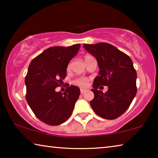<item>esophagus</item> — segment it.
<instances>
[{
  "label": "esophagus",
  "mask_w": 158,
  "mask_h": 158,
  "mask_svg": "<svg viewBox=\"0 0 158 158\" xmlns=\"http://www.w3.org/2000/svg\"><path fill=\"white\" fill-rule=\"evenodd\" d=\"M80 92H81V94H83V93L85 92V90H84V89H81L80 90Z\"/></svg>",
  "instance_id": "34e87169"
}]
</instances>
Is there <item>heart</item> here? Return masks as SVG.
<instances>
[{"instance_id": "obj_1", "label": "heart", "mask_w": 158, "mask_h": 158, "mask_svg": "<svg viewBox=\"0 0 158 158\" xmlns=\"http://www.w3.org/2000/svg\"><path fill=\"white\" fill-rule=\"evenodd\" d=\"M90 56L89 55H86L85 56L84 58L86 59L89 57H90ZM70 67V64H68V69ZM89 79L86 78V77H78V78L75 79L73 81V84L74 85H77V86H79L81 88H86L88 85H89Z\"/></svg>"}]
</instances>
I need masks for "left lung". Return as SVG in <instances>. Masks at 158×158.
Here are the masks:
<instances>
[{
  "instance_id": "obj_1",
  "label": "left lung",
  "mask_w": 158,
  "mask_h": 158,
  "mask_svg": "<svg viewBox=\"0 0 158 158\" xmlns=\"http://www.w3.org/2000/svg\"><path fill=\"white\" fill-rule=\"evenodd\" d=\"M84 49L98 60L99 75L91 89L94 98L90 102L95 113L105 119H116L129 108L137 93V72L130 56L113 45L100 42L84 44ZM100 85H107L104 94Z\"/></svg>"
}]
</instances>
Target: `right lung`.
Instances as JSON below:
<instances>
[{
    "label": "right lung",
    "instance_id": "1",
    "mask_svg": "<svg viewBox=\"0 0 158 158\" xmlns=\"http://www.w3.org/2000/svg\"><path fill=\"white\" fill-rule=\"evenodd\" d=\"M79 48L80 44L50 47L29 65L25 77L26 101L37 118L47 125H58L66 121L79 97L80 89L73 85H67L63 93L55 90L66 77L69 60Z\"/></svg>",
    "mask_w": 158,
    "mask_h": 158
}]
</instances>
